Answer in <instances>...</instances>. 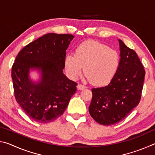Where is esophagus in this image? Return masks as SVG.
<instances>
[{"label": "esophagus", "instance_id": "esophagus-1", "mask_svg": "<svg viewBox=\"0 0 155 155\" xmlns=\"http://www.w3.org/2000/svg\"><path fill=\"white\" fill-rule=\"evenodd\" d=\"M86 87H86L85 85H82V84H81V83H78V85H77V88L78 89V90H84V89H85Z\"/></svg>", "mask_w": 155, "mask_h": 155}]
</instances>
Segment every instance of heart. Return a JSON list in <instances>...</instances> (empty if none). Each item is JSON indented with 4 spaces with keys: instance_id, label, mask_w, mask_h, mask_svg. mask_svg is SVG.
Masks as SVG:
<instances>
[{
    "instance_id": "1",
    "label": "heart",
    "mask_w": 155,
    "mask_h": 155,
    "mask_svg": "<svg viewBox=\"0 0 155 155\" xmlns=\"http://www.w3.org/2000/svg\"><path fill=\"white\" fill-rule=\"evenodd\" d=\"M118 53L115 50L95 41H87L77 46L74 55L68 54L65 59L67 74L72 79L82 72L90 82L104 85L112 79L119 66Z\"/></svg>"
}]
</instances>
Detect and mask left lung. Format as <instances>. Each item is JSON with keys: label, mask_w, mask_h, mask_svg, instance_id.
<instances>
[{"label": "left lung", "mask_w": 155, "mask_h": 155, "mask_svg": "<svg viewBox=\"0 0 155 155\" xmlns=\"http://www.w3.org/2000/svg\"><path fill=\"white\" fill-rule=\"evenodd\" d=\"M120 60L114 77L104 87L93 88L89 112L99 124L112 125L121 121L139 104L145 70L137 53L119 40Z\"/></svg>", "instance_id": "obj_1"}]
</instances>
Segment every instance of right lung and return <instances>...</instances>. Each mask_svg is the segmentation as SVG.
<instances>
[{
  "label": "right lung",
  "instance_id": "right-lung-1",
  "mask_svg": "<svg viewBox=\"0 0 155 155\" xmlns=\"http://www.w3.org/2000/svg\"><path fill=\"white\" fill-rule=\"evenodd\" d=\"M74 35L47 33L25 46L12 68L15 100L30 118L40 123L54 121L64 114L77 83L63 74L66 50ZM42 70L43 78L34 84L30 68Z\"/></svg>",
  "mask_w": 155,
  "mask_h": 155
}]
</instances>
